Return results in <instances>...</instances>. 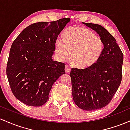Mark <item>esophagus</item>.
I'll list each match as a JSON object with an SVG mask.
<instances>
[{"instance_id": "obj_1", "label": "esophagus", "mask_w": 130, "mask_h": 130, "mask_svg": "<svg viewBox=\"0 0 130 130\" xmlns=\"http://www.w3.org/2000/svg\"><path fill=\"white\" fill-rule=\"evenodd\" d=\"M65 72L67 74H69V72H71V68L68 65H66L65 66Z\"/></svg>"}]
</instances>
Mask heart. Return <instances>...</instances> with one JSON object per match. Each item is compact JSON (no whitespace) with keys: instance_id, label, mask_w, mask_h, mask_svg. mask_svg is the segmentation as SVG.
Returning a JSON list of instances; mask_svg holds the SVG:
<instances>
[{"instance_id":"b5f03b06","label":"heart","mask_w":130,"mask_h":130,"mask_svg":"<svg viewBox=\"0 0 130 130\" xmlns=\"http://www.w3.org/2000/svg\"><path fill=\"white\" fill-rule=\"evenodd\" d=\"M104 43L100 36L87 27L72 26L64 32V39L57 37L55 50L58 59L62 61L71 54L74 64L87 68L96 63L103 53Z\"/></svg>"}]
</instances>
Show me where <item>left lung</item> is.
<instances>
[{"mask_svg":"<svg viewBox=\"0 0 130 130\" xmlns=\"http://www.w3.org/2000/svg\"><path fill=\"white\" fill-rule=\"evenodd\" d=\"M95 30L103 39V53L94 64L85 69L72 68V98L78 107L94 110L111 101L122 78L123 55L115 38L99 24L84 23Z\"/></svg>","mask_w":130,"mask_h":130,"instance_id":"left-lung-1","label":"left lung"}]
</instances>
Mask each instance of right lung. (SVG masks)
Wrapping results in <instances>:
<instances>
[{"instance_id":"obj_1","label":"right lung","mask_w":130,"mask_h":130,"mask_svg":"<svg viewBox=\"0 0 130 130\" xmlns=\"http://www.w3.org/2000/svg\"><path fill=\"white\" fill-rule=\"evenodd\" d=\"M70 18L39 22L26 27L10 48L7 75L14 96L27 106L46 103L54 83L65 74V64L53 61L55 42Z\"/></svg>"}]
</instances>
